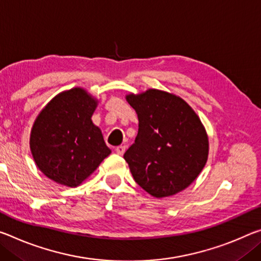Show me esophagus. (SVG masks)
I'll use <instances>...</instances> for the list:
<instances>
[{
    "label": "esophagus",
    "mask_w": 261,
    "mask_h": 261,
    "mask_svg": "<svg viewBox=\"0 0 261 261\" xmlns=\"http://www.w3.org/2000/svg\"><path fill=\"white\" fill-rule=\"evenodd\" d=\"M124 152H125V146H117L116 147V153H117L118 155H123Z\"/></svg>",
    "instance_id": "34e87169"
}]
</instances>
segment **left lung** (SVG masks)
Listing matches in <instances>:
<instances>
[{
	"mask_svg": "<svg viewBox=\"0 0 261 261\" xmlns=\"http://www.w3.org/2000/svg\"><path fill=\"white\" fill-rule=\"evenodd\" d=\"M125 98L139 121L135 144L124 153L135 181L156 198L182 192L208 160V135L200 117L180 96L164 90Z\"/></svg>",
	"mask_w": 261,
	"mask_h": 261,
	"instance_id": "8db88e82",
	"label": "left lung"
}]
</instances>
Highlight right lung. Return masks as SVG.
Segmentation results:
<instances>
[{"instance_id": "right-lung-1", "label": "right lung", "mask_w": 261, "mask_h": 261, "mask_svg": "<svg viewBox=\"0 0 261 261\" xmlns=\"http://www.w3.org/2000/svg\"><path fill=\"white\" fill-rule=\"evenodd\" d=\"M98 101L81 87L61 92L41 109L32 125L30 150L41 173L55 182L76 187L111 150L92 116Z\"/></svg>"}]
</instances>
